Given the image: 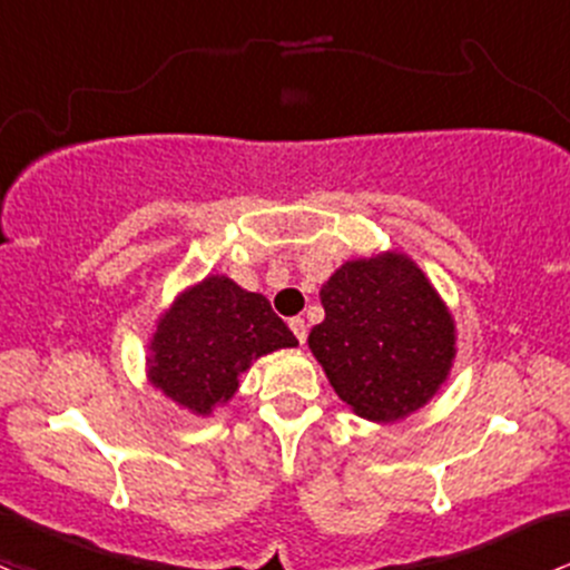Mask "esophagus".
I'll list each match as a JSON object with an SVG mask.
<instances>
[{
  "mask_svg": "<svg viewBox=\"0 0 570 570\" xmlns=\"http://www.w3.org/2000/svg\"><path fill=\"white\" fill-rule=\"evenodd\" d=\"M289 327H292V333H295V338L301 341V344H305V335H308V325H305L303 316H292Z\"/></svg>",
  "mask_w": 570,
  "mask_h": 570,
  "instance_id": "esophagus-1",
  "label": "esophagus"
}]
</instances>
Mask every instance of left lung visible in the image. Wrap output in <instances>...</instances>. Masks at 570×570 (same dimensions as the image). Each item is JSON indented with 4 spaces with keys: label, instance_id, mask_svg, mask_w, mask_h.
Segmentation results:
<instances>
[{
    "label": "left lung",
    "instance_id": "left-lung-1",
    "mask_svg": "<svg viewBox=\"0 0 570 570\" xmlns=\"http://www.w3.org/2000/svg\"><path fill=\"white\" fill-rule=\"evenodd\" d=\"M320 297L325 322L308 346L355 415L391 423L434 399L456 357V325L410 256L346 262Z\"/></svg>",
    "mask_w": 570,
    "mask_h": 570
}]
</instances>
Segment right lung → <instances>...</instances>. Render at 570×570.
<instances>
[{"label": "right lung", "instance_id": "right-lung-1", "mask_svg": "<svg viewBox=\"0 0 570 570\" xmlns=\"http://www.w3.org/2000/svg\"><path fill=\"white\" fill-rule=\"evenodd\" d=\"M297 346L265 295L226 275H207L185 289L158 320L147 376L179 406L209 415L239 387V374L267 352Z\"/></svg>", "mask_w": 570, "mask_h": 570}]
</instances>
